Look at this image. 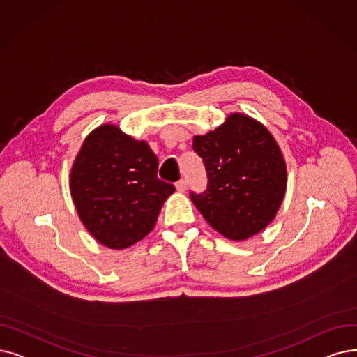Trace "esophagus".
Wrapping results in <instances>:
<instances>
[{
	"label": "esophagus",
	"instance_id": "1",
	"mask_svg": "<svg viewBox=\"0 0 357 357\" xmlns=\"http://www.w3.org/2000/svg\"><path fill=\"white\" fill-rule=\"evenodd\" d=\"M176 189L178 190V192H186V189H188V183H186V180H180V181H177L176 183Z\"/></svg>",
	"mask_w": 357,
	"mask_h": 357
}]
</instances>
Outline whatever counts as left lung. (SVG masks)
I'll use <instances>...</instances> for the list:
<instances>
[{
	"mask_svg": "<svg viewBox=\"0 0 357 357\" xmlns=\"http://www.w3.org/2000/svg\"><path fill=\"white\" fill-rule=\"evenodd\" d=\"M208 188L190 193L206 222L225 238L243 241L271 224L287 189V165L274 136L243 112L228 114L215 130L193 136Z\"/></svg>",
	"mask_w": 357,
	"mask_h": 357,
	"instance_id": "left-lung-1",
	"label": "left lung"
}]
</instances>
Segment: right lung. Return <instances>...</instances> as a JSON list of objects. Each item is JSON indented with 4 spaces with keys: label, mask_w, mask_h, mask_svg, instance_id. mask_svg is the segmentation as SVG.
<instances>
[{
    "label": "right lung",
    "mask_w": 357,
    "mask_h": 357,
    "mask_svg": "<svg viewBox=\"0 0 357 357\" xmlns=\"http://www.w3.org/2000/svg\"><path fill=\"white\" fill-rule=\"evenodd\" d=\"M158 158L146 140L119 126L93 129L70 171V193L82 224L105 248L126 249L146 237L173 184L156 176Z\"/></svg>",
    "instance_id": "1"
}]
</instances>
